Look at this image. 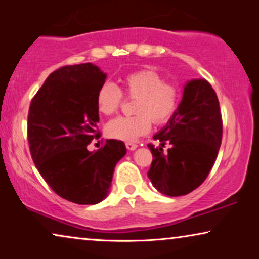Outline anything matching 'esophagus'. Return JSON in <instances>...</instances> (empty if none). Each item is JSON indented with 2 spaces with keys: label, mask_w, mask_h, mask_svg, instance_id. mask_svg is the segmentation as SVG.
Listing matches in <instances>:
<instances>
[{
  "label": "esophagus",
  "mask_w": 259,
  "mask_h": 259,
  "mask_svg": "<svg viewBox=\"0 0 259 259\" xmlns=\"http://www.w3.org/2000/svg\"><path fill=\"white\" fill-rule=\"evenodd\" d=\"M126 147H127V150L134 151V150H136V148L138 147V145L133 144V143H126Z\"/></svg>",
  "instance_id": "esophagus-1"
}]
</instances>
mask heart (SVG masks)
Returning <instances> with one entry per match:
<instances>
[{"mask_svg": "<svg viewBox=\"0 0 259 259\" xmlns=\"http://www.w3.org/2000/svg\"><path fill=\"white\" fill-rule=\"evenodd\" d=\"M123 93L134 102L133 116H116L106 125V133L119 140L133 141L151 128L152 120L157 125L172 118L179 102L176 84L164 81L160 74L151 69H140L123 76ZM122 92L112 83H105L98 92L97 104L101 113L113 114L122 102Z\"/></svg>", "mask_w": 259, "mask_h": 259, "instance_id": "1", "label": "heart"}]
</instances>
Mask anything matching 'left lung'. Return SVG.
<instances>
[{"label": "left lung", "instance_id": "obj_1", "mask_svg": "<svg viewBox=\"0 0 259 259\" xmlns=\"http://www.w3.org/2000/svg\"><path fill=\"white\" fill-rule=\"evenodd\" d=\"M223 121L217 94L204 79L191 80L172 118L148 144L153 155L147 176L159 192L168 197L192 192L206 179L222 144ZM170 148L164 154L162 147Z\"/></svg>", "mask_w": 259, "mask_h": 259}]
</instances>
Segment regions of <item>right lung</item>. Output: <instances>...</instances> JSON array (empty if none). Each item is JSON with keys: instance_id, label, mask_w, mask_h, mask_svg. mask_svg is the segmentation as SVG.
Listing matches in <instances>:
<instances>
[{"instance_id": "add662e5", "label": "right lung", "mask_w": 259, "mask_h": 259, "mask_svg": "<svg viewBox=\"0 0 259 259\" xmlns=\"http://www.w3.org/2000/svg\"><path fill=\"white\" fill-rule=\"evenodd\" d=\"M105 80L106 74L92 63L61 67L37 91L28 113L35 166L56 194L80 205L107 197L116 162L126 154L125 144L114 139L87 150L99 138L97 97Z\"/></svg>"}]
</instances>
